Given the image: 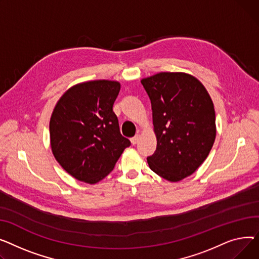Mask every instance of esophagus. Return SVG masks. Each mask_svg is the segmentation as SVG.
Here are the masks:
<instances>
[{
    "label": "esophagus",
    "mask_w": 259,
    "mask_h": 259,
    "mask_svg": "<svg viewBox=\"0 0 259 259\" xmlns=\"http://www.w3.org/2000/svg\"><path fill=\"white\" fill-rule=\"evenodd\" d=\"M139 140H140V135H139V134H137L135 137H133V138L131 139V141H132V143H133L134 145L138 143Z\"/></svg>",
    "instance_id": "esophagus-1"
}]
</instances>
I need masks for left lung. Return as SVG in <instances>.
Returning a JSON list of instances; mask_svg holds the SVG:
<instances>
[{
	"instance_id": "8db88e82",
	"label": "left lung",
	"mask_w": 259,
	"mask_h": 259,
	"mask_svg": "<svg viewBox=\"0 0 259 259\" xmlns=\"http://www.w3.org/2000/svg\"><path fill=\"white\" fill-rule=\"evenodd\" d=\"M150 99L157 148L150 169L170 182L192 175L215 140V112L204 85L185 73L162 72L141 80Z\"/></svg>"
}]
</instances>
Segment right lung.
Returning a JSON list of instances; mask_svg holds the SVG:
<instances>
[{"label":"right lung","mask_w":259,"mask_h":259,"mask_svg":"<svg viewBox=\"0 0 259 259\" xmlns=\"http://www.w3.org/2000/svg\"><path fill=\"white\" fill-rule=\"evenodd\" d=\"M119 91L117 81H88L58 100L50 120L51 147L57 162L75 179L97 183L131 145L113 111Z\"/></svg>","instance_id":"1"}]
</instances>
